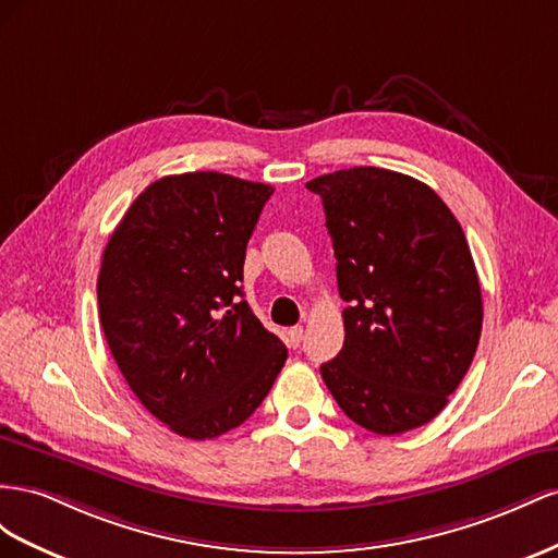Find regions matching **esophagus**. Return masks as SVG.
Returning a JSON list of instances; mask_svg holds the SVG:
<instances>
[{
	"label": "esophagus",
	"mask_w": 558,
	"mask_h": 558,
	"mask_svg": "<svg viewBox=\"0 0 558 558\" xmlns=\"http://www.w3.org/2000/svg\"><path fill=\"white\" fill-rule=\"evenodd\" d=\"M301 341H304V327H292L290 331H288V345L290 348H299L301 345Z\"/></svg>",
	"instance_id": "esophagus-1"
}]
</instances>
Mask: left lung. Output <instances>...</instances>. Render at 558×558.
I'll use <instances>...</instances> for the list:
<instances>
[{
	"label": "left lung",
	"instance_id": "8db88e82",
	"mask_svg": "<svg viewBox=\"0 0 558 558\" xmlns=\"http://www.w3.org/2000/svg\"><path fill=\"white\" fill-rule=\"evenodd\" d=\"M323 198L345 301L341 353L320 374L350 421L402 435L433 421L482 337V288L458 219L427 184L348 168L306 184Z\"/></svg>",
	"mask_w": 558,
	"mask_h": 558
}]
</instances>
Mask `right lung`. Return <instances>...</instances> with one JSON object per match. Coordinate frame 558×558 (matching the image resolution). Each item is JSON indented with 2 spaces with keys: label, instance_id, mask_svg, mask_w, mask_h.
I'll list each match as a JSON object with an SVG mask.
<instances>
[{
  "label": "right lung",
  "instance_id": "add662e5",
  "mask_svg": "<svg viewBox=\"0 0 558 558\" xmlns=\"http://www.w3.org/2000/svg\"><path fill=\"white\" fill-rule=\"evenodd\" d=\"M270 194L233 174H168L133 201L105 247L107 345L137 400L180 437L215 439L245 423L288 360L238 299Z\"/></svg>",
  "mask_w": 558,
  "mask_h": 558
}]
</instances>
